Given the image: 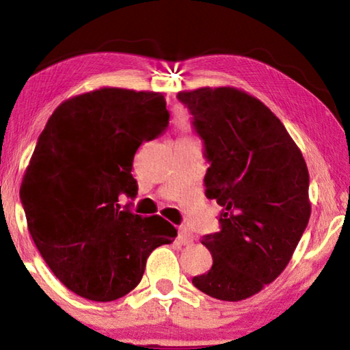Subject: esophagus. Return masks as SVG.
<instances>
[{"mask_svg": "<svg viewBox=\"0 0 350 350\" xmlns=\"http://www.w3.org/2000/svg\"><path fill=\"white\" fill-rule=\"evenodd\" d=\"M177 241H179V244L182 245H188L193 242V236L189 234L188 230L185 227H180L179 228V236H177Z\"/></svg>", "mask_w": 350, "mask_h": 350, "instance_id": "esophagus-1", "label": "esophagus"}]
</instances>
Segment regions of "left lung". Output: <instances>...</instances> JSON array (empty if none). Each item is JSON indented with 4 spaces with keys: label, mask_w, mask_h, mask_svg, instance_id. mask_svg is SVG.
<instances>
[{
    "label": "left lung",
    "mask_w": 350,
    "mask_h": 350,
    "mask_svg": "<svg viewBox=\"0 0 350 350\" xmlns=\"http://www.w3.org/2000/svg\"><path fill=\"white\" fill-rule=\"evenodd\" d=\"M210 168L205 194L222 206L221 232L204 236L213 256L194 287L222 301L250 298L292 259L310 217L309 171L280 118L230 86L182 91Z\"/></svg>",
    "instance_id": "obj_1"
}]
</instances>
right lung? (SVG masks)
I'll return each mask as SVG.
<instances>
[{
  "mask_svg": "<svg viewBox=\"0 0 350 350\" xmlns=\"http://www.w3.org/2000/svg\"><path fill=\"white\" fill-rule=\"evenodd\" d=\"M168 120L161 92L100 88L63 102L40 134L20 189L27 228L54 275L83 298L125 296L154 248L177 236L163 217L118 204L137 194L135 151Z\"/></svg>",
  "mask_w": 350,
  "mask_h": 350,
  "instance_id": "1",
  "label": "right lung"
}]
</instances>
